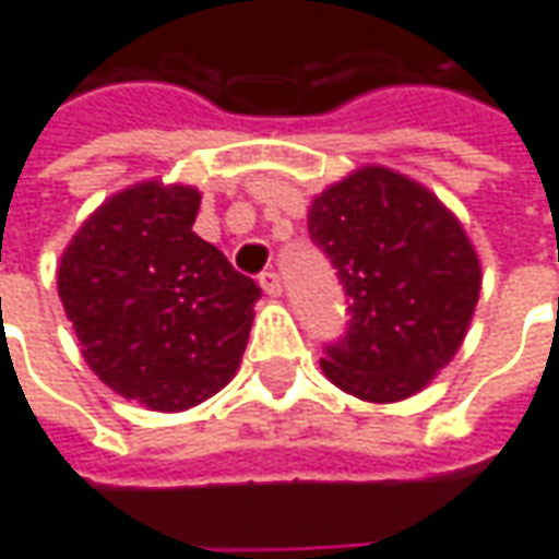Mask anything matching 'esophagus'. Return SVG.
I'll list each match as a JSON object with an SVG mask.
<instances>
[{
	"mask_svg": "<svg viewBox=\"0 0 559 559\" xmlns=\"http://www.w3.org/2000/svg\"><path fill=\"white\" fill-rule=\"evenodd\" d=\"M260 287H263V293L272 296V299H278L281 296V278L275 272H263V275H260Z\"/></svg>",
	"mask_w": 559,
	"mask_h": 559,
	"instance_id": "1",
	"label": "esophagus"
}]
</instances>
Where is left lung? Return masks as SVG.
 Wrapping results in <instances>:
<instances>
[{
    "mask_svg": "<svg viewBox=\"0 0 559 559\" xmlns=\"http://www.w3.org/2000/svg\"><path fill=\"white\" fill-rule=\"evenodd\" d=\"M308 233L350 302L323 374L378 405L420 393L454 360L481 293V260L460 217L415 178L360 166L311 199Z\"/></svg>",
    "mask_w": 559,
    "mask_h": 559,
    "instance_id": "1",
    "label": "left lung"
}]
</instances>
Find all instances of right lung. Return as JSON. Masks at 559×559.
Listing matches in <instances>:
<instances>
[{
    "label": "right lung",
    "instance_id": "right-lung-1",
    "mask_svg": "<svg viewBox=\"0 0 559 559\" xmlns=\"http://www.w3.org/2000/svg\"><path fill=\"white\" fill-rule=\"evenodd\" d=\"M202 193L147 178L78 226L57 269L66 318L99 381L187 412L239 372L260 287L193 233Z\"/></svg>",
    "mask_w": 559,
    "mask_h": 559
}]
</instances>
